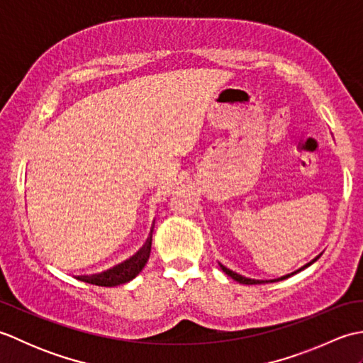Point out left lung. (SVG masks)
<instances>
[{
    "label": "left lung",
    "instance_id": "obj_1",
    "mask_svg": "<svg viewBox=\"0 0 363 363\" xmlns=\"http://www.w3.org/2000/svg\"><path fill=\"white\" fill-rule=\"evenodd\" d=\"M320 257V256H318ZM317 257V259H318ZM317 259H313L312 262H309V264H307V265H304L303 268H301V269H304L306 267H309V265H312L313 264V262L315 260H317ZM220 267H221V269H223V272H225L228 276H230V277H233V279L234 281H237V282H240V284H246V285H252V284H265V282H273V281H256V279H248V277H245V276H242V274H237V273H234L233 272V269H229V268H226L225 265H221L220 264ZM298 272H299V269H298ZM296 273V272H295ZM293 274V273H291ZM290 274H287V276H282V277H279V279H274V281H281V279H285V277H289Z\"/></svg>",
    "mask_w": 363,
    "mask_h": 363
}]
</instances>
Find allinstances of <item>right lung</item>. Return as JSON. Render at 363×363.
Segmentation results:
<instances>
[{
	"label": "right lung",
	"mask_w": 363,
	"mask_h": 363,
	"mask_svg": "<svg viewBox=\"0 0 363 363\" xmlns=\"http://www.w3.org/2000/svg\"><path fill=\"white\" fill-rule=\"evenodd\" d=\"M151 240L152 238L150 237L148 240H146V243L143 245V248L138 251L135 256L123 262V264L107 269V272L99 273V274L79 276V279L84 282L94 284V285H101V287H115V285L126 284L129 281H133L134 277L142 272L143 267L146 265V262H148V259H150Z\"/></svg>",
	"instance_id": "1"
}]
</instances>
